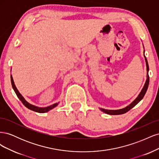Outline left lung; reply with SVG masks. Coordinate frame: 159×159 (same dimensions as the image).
Listing matches in <instances>:
<instances>
[{
  "mask_svg": "<svg viewBox=\"0 0 159 159\" xmlns=\"http://www.w3.org/2000/svg\"><path fill=\"white\" fill-rule=\"evenodd\" d=\"M144 57H145V61H146V66H147V80H146V82L145 84V85H144L143 88L142 89L141 93H139V95H138V97L134 99L133 102L130 104L128 106H127L126 107L121 109H117V110H109V109H102L100 108V109L103 112L107 113V114H109V115H121V114H124L127 113V111L132 109L133 107L135 106V105L140 102V101L143 98L144 96H145L146 92H147V90L148 89V84H149V77H148V61L147 60L146 58V57L145 56V50H144Z\"/></svg>",
  "mask_w": 159,
  "mask_h": 159,
  "instance_id": "obj_1",
  "label": "left lung"
}]
</instances>
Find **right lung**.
Segmentation results:
<instances>
[{
  "mask_svg": "<svg viewBox=\"0 0 159 159\" xmlns=\"http://www.w3.org/2000/svg\"><path fill=\"white\" fill-rule=\"evenodd\" d=\"M11 84H12V88L14 89V91H15V93L17 95V97L19 98V99H20L21 101V102L23 103V105H25V106L26 107H27L28 109H29L32 111H36V112H38V113H46V112H48V111L52 109L53 108H54L55 107H56L57 105H58V103H54L52 105H50V106H48V107H36V106H34V105H31L28 102H27L26 101L25 99V98H24L22 95L19 93V91H18L17 88H16L15 85H14V81H13V78L12 75H11Z\"/></svg>",
  "mask_w": 159,
  "mask_h": 159,
  "instance_id": "add662e5",
  "label": "right lung"
}]
</instances>
